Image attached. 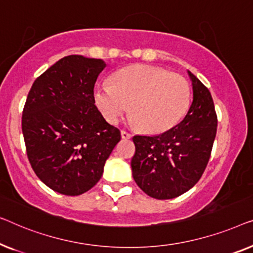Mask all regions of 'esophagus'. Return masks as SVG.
I'll return each instance as SVG.
<instances>
[{"label":"esophagus","instance_id":"obj_1","mask_svg":"<svg viewBox=\"0 0 253 253\" xmlns=\"http://www.w3.org/2000/svg\"><path fill=\"white\" fill-rule=\"evenodd\" d=\"M120 134H122V138H125V140H127V138H130V137H131V134L127 133L126 130H122V131H120Z\"/></svg>","mask_w":253,"mask_h":253}]
</instances>
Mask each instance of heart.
Instances as JSON below:
<instances>
[{
    "mask_svg": "<svg viewBox=\"0 0 253 253\" xmlns=\"http://www.w3.org/2000/svg\"><path fill=\"white\" fill-rule=\"evenodd\" d=\"M94 99L109 123H118L130 104V125L158 134L169 130L186 115L190 104V87L183 78L169 71L137 64L118 71L113 84L99 83Z\"/></svg>",
    "mask_w": 253,
    "mask_h": 253,
    "instance_id": "obj_1",
    "label": "heart"
}]
</instances>
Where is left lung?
Wrapping results in <instances>:
<instances>
[{"instance_id": "obj_1", "label": "left lung", "mask_w": 253, "mask_h": 253, "mask_svg": "<svg viewBox=\"0 0 253 253\" xmlns=\"http://www.w3.org/2000/svg\"><path fill=\"white\" fill-rule=\"evenodd\" d=\"M193 103L175 127L162 134L135 135L130 162L135 182L156 199H170L191 189L208 165L216 134V115L211 92L187 71Z\"/></svg>"}]
</instances>
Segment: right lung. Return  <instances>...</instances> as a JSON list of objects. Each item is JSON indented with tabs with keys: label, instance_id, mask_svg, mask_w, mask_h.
<instances>
[{
	"label": "right lung",
	"instance_id": "add662e5",
	"mask_svg": "<svg viewBox=\"0 0 253 253\" xmlns=\"http://www.w3.org/2000/svg\"><path fill=\"white\" fill-rule=\"evenodd\" d=\"M106 64L71 55L34 81L21 128L39 179L57 193L78 196L101 179L120 131L95 105L94 86Z\"/></svg>",
	"mask_w": 253,
	"mask_h": 253
}]
</instances>
